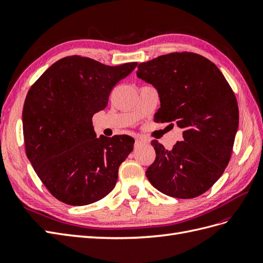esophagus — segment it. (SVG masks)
<instances>
[{
    "mask_svg": "<svg viewBox=\"0 0 263 263\" xmlns=\"http://www.w3.org/2000/svg\"><path fill=\"white\" fill-rule=\"evenodd\" d=\"M147 144V140L142 139V138H136V140H135V148H139L140 146Z\"/></svg>",
    "mask_w": 263,
    "mask_h": 263,
    "instance_id": "obj_1",
    "label": "esophagus"
}]
</instances>
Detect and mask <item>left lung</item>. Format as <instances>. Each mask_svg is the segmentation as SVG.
I'll use <instances>...</instances> for the list:
<instances>
[{
    "mask_svg": "<svg viewBox=\"0 0 263 263\" xmlns=\"http://www.w3.org/2000/svg\"><path fill=\"white\" fill-rule=\"evenodd\" d=\"M137 77L159 93L155 122L183 129V140L171 150L151 141L156 160L146 171L149 182L172 197L200 196L221 177L232 157L239 124L234 91L211 60L194 52L141 62Z\"/></svg>",
    "mask_w": 263,
    "mask_h": 263,
    "instance_id": "1",
    "label": "left lung"
}]
</instances>
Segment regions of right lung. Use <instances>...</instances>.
Returning <instances> with one entry per match:
<instances>
[{
  "label": "right lung",
  "instance_id": "obj_1",
  "mask_svg": "<svg viewBox=\"0 0 263 263\" xmlns=\"http://www.w3.org/2000/svg\"><path fill=\"white\" fill-rule=\"evenodd\" d=\"M136 66L110 67L69 55L55 61L30 86L23 107L26 155L60 202L92 204L114 189L119 165L135 140L127 135L98 138L92 117L106 107L113 87Z\"/></svg>",
  "mask_w": 263,
  "mask_h": 263
}]
</instances>
